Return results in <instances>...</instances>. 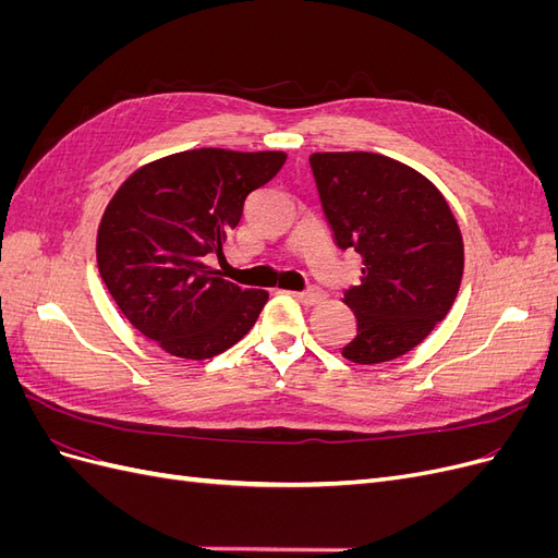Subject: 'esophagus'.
<instances>
[{
  "mask_svg": "<svg viewBox=\"0 0 558 558\" xmlns=\"http://www.w3.org/2000/svg\"><path fill=\"white\" fill-rule=\"evenodd\" d=\"M293 298L300 300L305 307H314V305H318V302L326 300V293L318 291V289H310L305 293H293Z\"/></svg>",
  "mask_w": 558,
  "mask_h": 558,
  "instance_id": "esophagus-1",
  "label": "esophagus"
}]
</instances>
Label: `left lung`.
Returning <instances> with one entry per match:
<instances>
[{
	"instance_id": "8db88e82",
	"label": "left lung",
	"mask_w": 558,
	"mask_h": 558,
	"mask_svg": "<svg viewBox=\"0 0 558 558\" xmlns=\"http://www.w3.org/2000/svg\"><path fill=\"white\" fill-rule=\"evenodd\" d=\"M320 205L340 248L361 253V281L342 302L356 335L342 356L400 359L449 314L463 277L461 228L445 195L410 165L367 150L312 154Z\"/></svg>"
}]
</instances>
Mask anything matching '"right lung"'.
Returning a JSON list of instances; mask_svg holds the SVG:
<instances>
[{
	"mask_svg": "<svg viewBox=\"0 0 558 558\" xmlns=\"http://www.w3.org/2000/svg\"><path fill=\"white\" fill-rule=\"evenodd\" d=\"M283 150L193 148L134 170L97 228V267L118 310L162 351L205 361L256 324L267 291L240 289L205 263L223 253L246 197L275 179Z\"/></svg>",
	"mask_w": 558,
	"mask_h": 558,
	"instance_id": "add662e5",
	"label": "right lung"
}]
</instances>
